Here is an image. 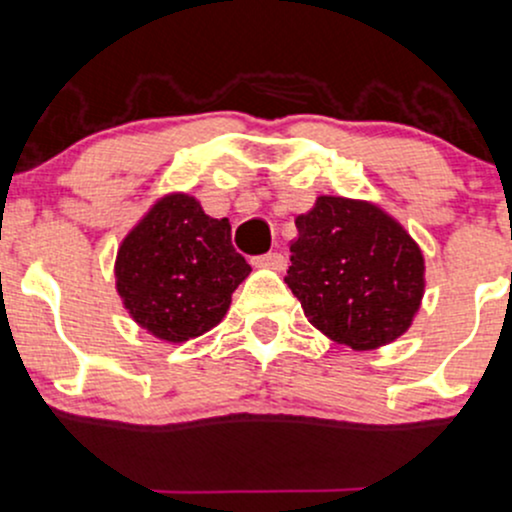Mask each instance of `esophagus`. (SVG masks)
<instances>
[{
  "label": "esophagus",
  "mask_w": 512,
  "mask_h": 512,
  "mask_svg": "<svg viewBox=\"0 0 512 512\" xmlns=\"http://www.w3.org/2000/svg\"><path fill=\"white\" fill-rule=\"evenodd\" d=\"M252 265L270 267V270H284V267H287V260H284L282 252H267V255L252 257Z\"/></svg>",
  "instance_id": "34e87169"
}]
</instances>
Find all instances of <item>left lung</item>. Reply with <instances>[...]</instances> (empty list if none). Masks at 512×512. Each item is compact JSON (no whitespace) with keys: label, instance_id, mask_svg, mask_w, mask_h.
<instances>
[{"label":"left lung","instance_id":"obj_1","mask_svg":"<svg viewBox=\"0 0 512 512\" xmlns=\"http://www.w3.org/2000/svg\"><path fill=\"white\" fill-rule=\"evenodd\" d=\"M284 282L306 319L355 351L407 331L424 292V260L400 223L370 203L321 196L297 218Z\"/></svg>","mask_w":512,"mask_h":512}]
</instances>
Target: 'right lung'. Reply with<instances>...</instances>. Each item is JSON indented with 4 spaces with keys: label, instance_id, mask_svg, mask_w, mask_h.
<instances>
[{
    "label": "right lung",
    "instance_id": "right-lung-1",
    "mask_svg": "<svg viewBox=\"0 0 512 512\" xmlns=\"http://www.w3.org/2000/svg\"><path fill=\"white\" fill-rule=\"evenodd\" d=\"M250 265L230 242V223L203 213L196 198L159 201L117 252V292L132 319L179 343L213 328Z\"/></svg>",
    "mask_w": 512,
    "mask_h": 512
}]
</instances>
